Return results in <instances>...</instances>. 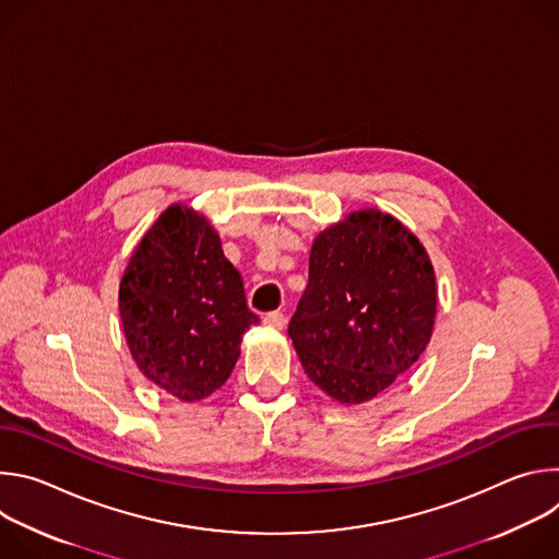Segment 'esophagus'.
Segmentation results:
<instances>
[{"label":"esophagus","instance_id":"esophagus-1","mask_svg":"<svg viewBox=\"0 0 559 559\" xmlns=\"http://www.w3.org/2000/svg\"><path fill=\"white\" fill-rule=\"evenodd\" d=\"M263 323L272 330H283L285 323H287V318H285L283 311H270V313L263 316Z\"/></svg>","mask_w":559,"mask_h":559}]
</instances>
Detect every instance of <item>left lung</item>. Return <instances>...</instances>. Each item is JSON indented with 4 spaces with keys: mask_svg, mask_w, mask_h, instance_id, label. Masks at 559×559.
I'll list each match as a JSON object with an SVG mask.
<instances>
[{
    "mask_svg": "<svg viewBox=\"0 0 559 559\" xmlns=\"http://www.w3.org/2000/svg\"><path fill=\"white\" fill-rule=\"evenodd\" d=\"M436 302L418 238L389 214L360 210L316 236L287 334L313 384L360 405L420 358Z\"/></svg>",
    "mask_w": 559,
    "mask_h": 559,
    "instance_id": "obj_1",
    "label": "left lung"
}]
</instances>
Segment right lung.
Here are the masks:
<instances>
[{
	"mask_svg": "<svg viewBox=\"0 0 559 559\" xmlns=\"http://www.w3.org/2000/svg\"><path fill=\"white\" fill-rule=\"evenodd\" d=\"M119 313L136 367L186 403L229 378L243 334L259 323L218 234L181 205L141 238L121 278Z\"/></svg>",
	"mask_w": 559,
	"mask_h": 559,
	"instance_id": "1",
	"label": "right lung"
}]
</instances>
